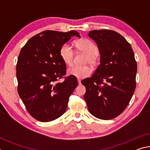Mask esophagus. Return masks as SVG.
Masks as SVG:
<instances>
[{"label":"esophagus","mask_w":150,"mask_h":150,"mask_svg":"<svg viewBox=\"0 0 150 150\" xmlns=\"http://www.w3.org/2000/svg\"><path fill=\"white\" fill-rule=\"evenodd\" d=\"M77 81H78L79 84H81V79H77Z\"/></svg>","instance_id":"1"}]
</instances>
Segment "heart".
Instances as JSON below:
<instances>
[{
	"label": "heart",
	"instance_id": "b5f03b06",
	"mask_svg": "<svg viewBox=\"0 0 150 150\" xmlns=\"http://www.w3.org/2000/svg\"><path fill=\"white\" fill-rule=\"evenodd\" d=\"M77 50L87 55L85 63L95 65L98 61V47L96 45L88 39H82L75 42ZM59 55L65 65H71L73 63L74 52L72 47L69 44H64L62 45L59 50ZM91 69L88 66H73L67 70V74L79 79L85 78L89 76Z\"/></svg>",
	"mask_w": 150,
	"mask_h": 150
}]
</instances>
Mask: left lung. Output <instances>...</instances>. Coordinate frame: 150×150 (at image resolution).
<instances>
[{"mask_svg":"<svg viewBox=\"0 0 150 150\" xmlns=\"http://www.w3.org/2000/svg\"><path fill=\"white\" fill-rule=\"evenodd\" d=\"M88 36L97 45L100 65L90 78L81 81L91 115L110 120L122 112L136 88L137 64L130 44L118 32L92 30Z\"/></svg>","mask_w":150,"mask_h":150,"instance_id":"8db88e82","label":"left lung"}]
</instances>
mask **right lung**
I'll use <instances>...</instances> for the list:
<instances>
[{"instance_id": "right-lung-1", "label": "right lung", "mask_w": 150, "mask_h": 150, "mask_svg": "<svg viewBox=\"0 0 150 150\" xmlns=\"http://www.w3.org/2000/svg\"><path fill=\"white\" fill-rule=\"evenodd\" d=\"M73 36L81 38L74 30H46L31 38L20 51L16 65L18 93L37 120L47 122L63 115L78 85L77 78L71 75L57 83L66 71L60 48Z\"/></svg>"}]
</instances>
